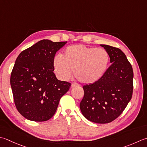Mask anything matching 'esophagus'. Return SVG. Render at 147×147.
I'll return each mask as SVG.
<instances>
[{
	"mask_svg": "<svg viewBox=\"0 0 147 147\" xmlns=\"http://www.w3.org/2000/svg\"><path fill=\"white\" fill-rule=\"evenodd\" d=\"M79 86H80V85L78 84V83H73L71 84V87L72 88L75 87H79Z\"/></svg>",
	"mask_w": 147,
	"mask_h": 147,
	"instance_id": "esophagus-1",
	"label": "esophagus"
}]
</instances>
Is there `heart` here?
Listing matches in <instances>:
<instances>
[{"instance_id":"1","label":"heart","mask_w":147,"mask_h":147,"mask_svg":"<svg viewBox=\"0 0 147 147\" xmlns=\"http://www.w3.org/2000/svg\"><path fill=\"white\" fill-rule=\"evenodd\" d=\"M110 55L105 49L88 47L82 44L66 48L61 56L53 59L54 73L60 80L69 78L72 69L80 82L90 84L102 77L107 69Z\"/></svg>"}]
</instances>
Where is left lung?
I'll list each match as a JSON object with an SVG mask.
<instances>
[{
  "label": "left lung",
  "instance_id": "obj_1",
  "mask_svg": "<svg viewBox=\"0 0 147 147\" xmlns=\"http://www.w3.org/2000/svg\"><path fill=\"white\" fill-rule=\"evenodd\" d=\"M108 51L111 65L96 82L83 87L84 96L80 108L90 121L110 123L122 113L133 92V70L119 48L100 45Z\"/></svg>",
  "mask_w": 147,
  "mask_h": 147
}]
</instances>
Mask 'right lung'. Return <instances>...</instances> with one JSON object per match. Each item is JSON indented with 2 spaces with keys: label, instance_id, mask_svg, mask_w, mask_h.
Returning a JSON list of instances; mask_svg holds the SVG:
<instances>
[{
  "label": "right lung",
  "instance_id": "right-lung-1",
  "mask_svg": "<svg viewBox=\"0 0 147 147\" xmlns=\"http://www.w3.org/2000/svg\"><path fill=\"white\" fill-rule=\"evenodd\" d=\"M64 42L43 39L22 51L11 72L10 83L14 104L25 119L35 122L50 119L70 83L57 80L53 59Z\"/></svg>",
  "mask_w": 147,
  "mask_h": 147
}]
</instances>
